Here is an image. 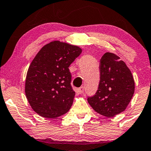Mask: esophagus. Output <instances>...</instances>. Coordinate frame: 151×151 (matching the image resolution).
<instances>
[{"instance_id": "34e87169", "label": "esophagus", "mask_w": 151, "mask_h": 151, "mask_svg": "<svg viewBox=\"0 0 151 151\" xmlns=\"http://www.w3.org/2000/svg\"><path fill=\"white\" fill-rule=\"evenodd\" d=\"M83 91H84V87H83V86L79 87V88H78V91H79V93H83Z\"/></svg>"}]
</instances>
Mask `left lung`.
<instances>
[{"label":"left lung","mask_w":151,"mask_h":151,"mask_svg":"<svg viewBox=\"0 0 151 151\" xmlns=\"http://www.w3.org/2000/svg\"><path fill=\"white\" fill-rule=\"evenodd\" d=\"M100 81L97 91L88 96V103L98 113L112 117L124 111L134 93V80L124 61L112 52L100 60Z\"/></svg>","instance_id":"obj_1"}]
</instances>
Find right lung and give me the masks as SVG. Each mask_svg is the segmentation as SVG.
<instances>
[{
    "mask_svg": "<svg viewBox=\"0 0 151 151\" xmlns=\"http://www.w3.org/2000/svg\"><path fill=\"white\" fill-rule=\"evenodd\" d=\"M81 51L78 46L54 41L34 58L27 71L25 94L32 108L41 117H58L70 109L75 92L69 67Z\"/></svg>",
    "mask_w": 151,
    "mask_h": 151,
    "instance_id": "right-lung-1",
    "label": "right lung"
}]
</instances>
